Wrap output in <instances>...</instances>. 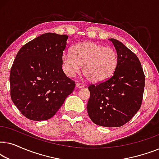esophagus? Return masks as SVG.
<instances>
[{"label": "esophagus", "instance_id": "34e87169", "mask_svg": "<svg viewBox=\"0 0 159 159\" xmlns=\"http://www.w3.org/2000/svg\"><path fill=\"white\" fill-rule=\"evenodd\" d=\"M76 87H77V88H84V85L83 84L80 83V82H77L76 83Z\"/></svg>", "mask_w": 159, "mask_h": 159}]
</instances>
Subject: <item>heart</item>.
I'll use <instances>...</instances> for the list:
<instances>
[{
	"instance_id": "1",
	"label": "heart",
	"mask_w": 159,
	"mask_h": 159,
	"mask_svg": "<svg viewBox=\"0 0 159 159\" xmlns=\"http://www.w3.org/2000/svg\"><path fill=\"white\" fill-rule=\"evenodd\" d=\"M117 64L118 56L114 49L90 41L74 45L71 53H64L61 58V66L66 75L74 77L82 66L84 75L95 83L108 79Z\"/></svg>"
}]
</instances>
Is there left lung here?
Returning a JSON list of instances; mask_svg holds the SVG:
<instances>
[{
	"mask_svg": "<svg viewBox=\"0 0 159 159\" xmlns=\"http://www.w3.org/2000/svg\"><path fill=\"white\" fill-rule=\"evenodd\" d=\"M108 40L116 51L118 64L109 79L88 87L87 109L95 125L116 127L128 122L140 109L145 78L135 54L120 41Z\"/></svg>",
	"mask_w": 159,
	"mask_h": 159,
	"instance_id": "1",
	"label": "left lung"
}]
</instances>
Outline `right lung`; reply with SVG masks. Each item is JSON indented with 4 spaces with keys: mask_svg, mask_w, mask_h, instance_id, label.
<instances>
[{
    "mask_svg": "<svg viewBox=\"0 0 159 159\" xmlns=\"http://www.w3.org/2000/svg\"><path fill=\"white\" fill-rule=\"evenodd\" d=\"M68 36L48 32L23 45L10 72L11 98L30 120L51 119L73 92L75 82L61 66Z\"/></svg>",
    "mask_w": 159,
    "mask_h": 159,
    "instance_id": "obj_1",
    "label": "right lung"
}]
</instances>
